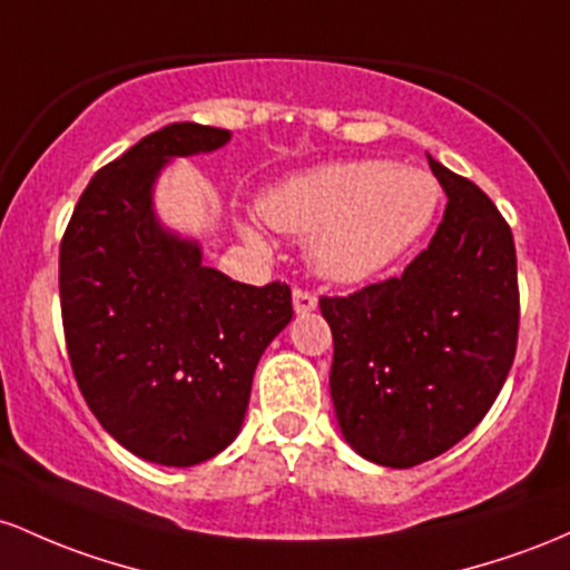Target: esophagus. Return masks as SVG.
Wrapping results in <instances>:
<instances>
[{
	"instance_id": "obj_1",
	"label": "esophagus",
	"mask_w": 570,
	"mask_h": 570,
	"mask_svg": "<svg viewBox=\"0 0 570 570\" xmlns=\"http://www.w3.org/2000/svg\"><path fill=\"white\" fill-rule=\"evenodd\" d=\"M293 309H296L298 315H306V312L317 309V296L315 293L296 287V291H293Z\"/></svg>"
}]
</instances>
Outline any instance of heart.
<instances>
[{
    "mask_svg": "<svg viewBox=\"0 0 570 570\" xmlns=\"http://www.w3.org/2000/svg\"><path fill=\"white\" fill-rule=\"evenodd\" d=\"M439 202L428 171L366 158L287 177L261 196L258 213L277 232L309 236L306 255L317 274L361 283L423 239ZM242 236L255 250L266 247L250 226H242Z\"/></svg>",
    "mask_w": 570,
    "mask_h": 570,
    "instance_id": "heart-1",
    "label": "heart"
}]
</instances>
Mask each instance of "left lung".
<instances>
[{"mask_svg": "<svg viewBox=\"0 0 570 570\" xmlns=\"http://www.w3.org/2000/svg\"><path fill=\"white\" fill-rule=\"evenodd\" d=\"M446 194L401 277L320 298L334 334L331 399L361 458L412 469L482 423L517 353L514 236L484 190L428 156Z\"/></svg>", "mask_w": 570, "mask_h": 570, "instance_id": "8db88e82", "label": "left lung"}]
</instances>
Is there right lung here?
I'll use <instances>...</instances> for the list:
<instances>
[{"label":"right lung","instance_id":"1","mask_svg":"<svg viewBox=\"0 0 570 570\" xmlns=\"http://www.w3.org/2000/svg\"><path fill=\"white\" fill-rule=\"evenodd\" d=\"M232 131L169 124L94 175L59 255L67 353L101 428L158 465L204 463L242 431L253 374L291 323V287L236 283L169 232L153 185L171 158L213 153Z\"/></svg>","mask_w":570,"mask_h":570}]
</instances>
